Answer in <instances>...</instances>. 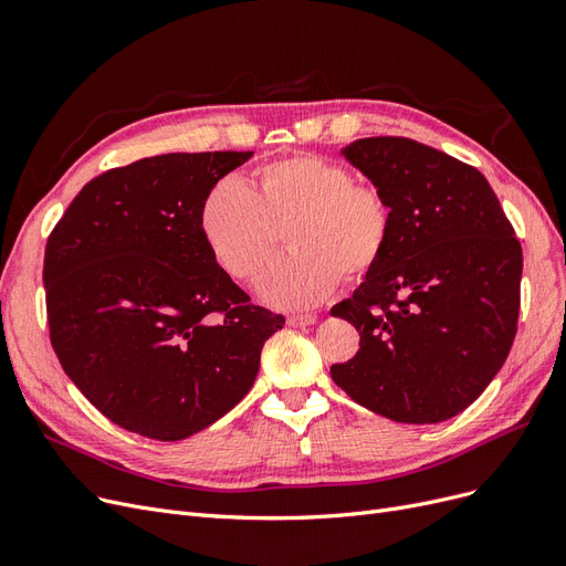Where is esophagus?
I'll return each mask as SVG.
<instances>
[{
    "mask_svg": "<svg viewBox=\"0 0 566 566\" xmlns=\"http://www.w3.org/2000/svg\"><path fill=\"white\" fill-rule=\"evenodd\" d=\"M318 321L316 314H304V316H290L287 325H293V328H306V325H314Z\"/></svg>",
    "mask_w": 566,
    "mask_h": 566,
    "instance_id": "obj_1",
    "label": "esophagus"
}]
</instances>
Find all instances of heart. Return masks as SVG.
I'll return each mask as SVG.
<instances>
[{
  "instance_id": "heart-1",
  "label": "heart",
  "mask_w": 566,
  "mask_h": 566,
  "mask_svg": "<svg viewBox=\"0 0 566 566\" xmlns=\"http://www.w3.org/2000/svg\"><path fill=\"white\" fill-rule=\"evenodd\" d=\"M293 250L269 269L260 293L283 310H310L335 285H356L380 266L391 208L375 184L354 181L345 165L295 153L262 165L250 186L217 181L200 205V231L229 276L252 283L279 245Z\"/></svg>"
}]
</instances>
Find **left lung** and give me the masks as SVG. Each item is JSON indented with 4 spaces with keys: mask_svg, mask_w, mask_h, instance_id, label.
I'll list each match as a JSON object with an SVG mask.
<instances>
[{
    "mask_svg": "<svg viewBox=\"0 0 566 566\" xmlns=\"http://www.w3.org/2000/svg\"><path fill=\"white\" fill-rule=\"evenodd\" d=\"M380 188L391 235L380 266L333 306L361 333L337 387L373 413L430 424L458 416L517 335L522 245L476 167L403 136L342 150Z\"/></svg>",
    "mask_w": 566,
    "mask_h": 566,
    "instance_id": "left-lung-1",
    "label": "left lung"
}]
</instances>
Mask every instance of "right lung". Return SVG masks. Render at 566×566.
Wrapping results in <instances>:
<instances>
[{"instance_id":"add662e5","label":"right lung","mask_w":566,"mask_h":566,"mask_svg":"<svg viewBox=\"0 0 566 566\" xmlns=\"http://www.w3.org/2000/svg\"><path fill=\"white\" fill-rule=\"evenodd\" d=\"M252 150L167 153L92 179L44 250L49 337L67 378L115 424L191 437L250 391L285 325L210 254L200 205Z\"/></svg>"}]
</instances>
